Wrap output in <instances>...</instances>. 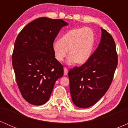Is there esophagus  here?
I'll return each instance as SVG.
<instances>
[{"instance_id": "esophagus-1", "label": "esophagus", "mask_w": 128, "mask_h": 128, "mask_svg": "<svg viewBox=\"0 0 128 128\" xmlns=\"http://www.w3.org/2000/svg\"><path fill=\"white\" fill-rule=\"evenodd\" d=\"M67 73H68V69L65 67V68H64V76L67 75Z\"/></svg>"}]
</instances>
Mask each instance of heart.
<instances>
[{"mask_svg":"<svg viewBox=\"0 0 128 128\" xmlns=\"http://www.w3.org/2000/svg\"><path fill=\"white\" fill-rule=\"evenodd\" d=\"M95 42V34L90 28H80L70 30L53 44L55 59L62 62L67 55V63L70 65L77 62L86 63L92 56Z\"/></svg>","mask_w":128,"mask_h":128,"instance_id":"obj_1","label":"heart"}]
</instances>
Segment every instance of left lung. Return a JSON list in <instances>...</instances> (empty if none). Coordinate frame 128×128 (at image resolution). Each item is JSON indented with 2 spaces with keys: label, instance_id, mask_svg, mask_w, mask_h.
I'll list each match as a JSON object with an SVG mask.
<instances>
[{
  "label": "left lung",
  "instance_id": "left-lung-1",
  "mask_svg": "<svg viewBox=\"0 0 128 128\" xmlns=\"http://www.w3.org/2000/svg\"><path fill=\"white\" fill-rule=\"evenodd\" d=\"M100 42L90 59L68 73L73 104L86 108L98 102L109 88L117 66L118 58L112 36L101 28Z\"/></svg>",
  "mask_w": 128,
  "mask_h": 128
}]
</instances>
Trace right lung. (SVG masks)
<instances>
[{"mask_svg":"<svg viewBox=\"0 0 128 128\" xmlns=\"http://www.w3.org/2000/svg\"><path fill=\"white\" fill-rule=\"evenodd\" d=\"M61 19L36 18L21 30L14 43L12 62L22 96L29 104L42 105L49 100L56 80L64 74L52 46L62 27Z\"/></svg>","mask_w":128,"mask_h":128,"instance_id":"1","label":"right lung"}]
</instances>
